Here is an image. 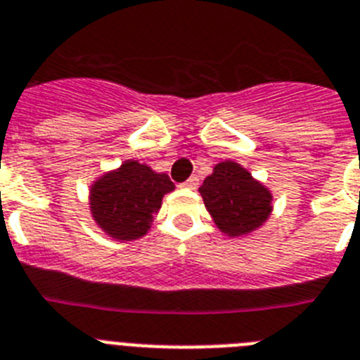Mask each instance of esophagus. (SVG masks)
<instances>
[{
  "instance_id": "34e87169",
  "label": "esophagus",
  "mask_w": 360,
  "mask_h": 360,
  "mask_svg": "<svg viewBox=\"0 0 360 360\" xmlns=\"http://www.w3.org/2000/svg\"><path fill=\"white\" fill-rule=\"evenodd\" d=\"M182 187H187V189H196V187H198V178L196 176L187 178L186 182L182 184Z\"/></svg>"
}]
</instances>
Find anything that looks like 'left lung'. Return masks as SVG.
<instances>
[{
    "instance_id": "8db88e82",
    "label": "left lung",
    "mask_w": 360,
    "mask_h": 360,
    "mask_svg": "<svg viewBox=\"0 0 360 360\" xmlns=\"http://www.w3.org/2000/svg\"><path fill=\"white\" fill-rule=\"evenodd\" d=\"M198 191L218 229L229 236L255 231L271 213V193L231 160L214 165Z\"/></svg>"
}]
</instances>
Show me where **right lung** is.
<instances>
[{
  "label": "right lung",
  "mask_w": 360,
  "mask_h": 360,
  "mask_svg": "<svg viewBox=\"0 0 360 360\" xmlns=\"http://www.w3.org/2000/svg\"><path fill=\"white\" fill-rule=\"evenodd\" d=\"M174 184L165 173H155L146 164L129 160L103 174L91 189L94 222L112 238L136 240L149 231L153 214Z\"/></svg>",
  "instance_id": "right-lung-1"
}]
</instances>
